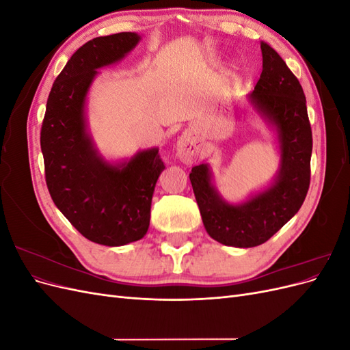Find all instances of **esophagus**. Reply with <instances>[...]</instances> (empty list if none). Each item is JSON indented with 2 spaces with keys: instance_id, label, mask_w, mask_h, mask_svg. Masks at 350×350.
Returning <instances> with one entry per match:
<instances>
[{
  "instance_id": "34e87169",
  "label": "esophagus",
  "mask_w": 350,
  "mask_h": 350,
  "mask_svg": "<svg viewBox=\"0 0 350 350\" xmlns=\"http://www.w3.org/2000/svg\"><path fill=\"white\" fill-rule=\"evenodd\" d=\"M200 152V140L191 131H185L176 143V156L185 165H191Z\"/></svg>"
}]
</instances>
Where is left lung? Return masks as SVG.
Returning a JSON list of instances; mask_svg holds the SVG:
<instances>
[{
    "label": "left lung",
    "mask_w": 350,
    "mask_h": 350,
    "mask_svg": "<svg viewBox=\"0 0 350 350\" xmlns=\"http://www.w3.org/2000/svg\"><path fill=\"white\" fill-rule=\"evenodd\" d=\"M262 71L248 102L278 135L280 163L271 184L232 204L213 184L208 163L189 174L207 234L224 245L251 248L269 241L298 213L310 188L312 133L298 79L282 57L261 42Z\"/></svg>",
    "instance_id": "obj_1"
}]
</instances>
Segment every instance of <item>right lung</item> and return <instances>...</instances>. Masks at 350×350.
<instances>
[{"label":"right lung","instance_id":"1","mask_svg":"<svg viewBox=\"0 0 350 350\" xmlns=\"http://www.w3.org/2000/svg\"><path fill=\"white\" fill-rule=\"evenodd\" d=\"M142 40L121 31L89 40L52 84L40 130L49 194L80 234L107 247L142 239L150 225L154 187L165 165L157 147L109 162L88 130L86 99L99 68L125 58Z\"/></svg>","mask_w":350,"mask_h":350}]
</instances>
